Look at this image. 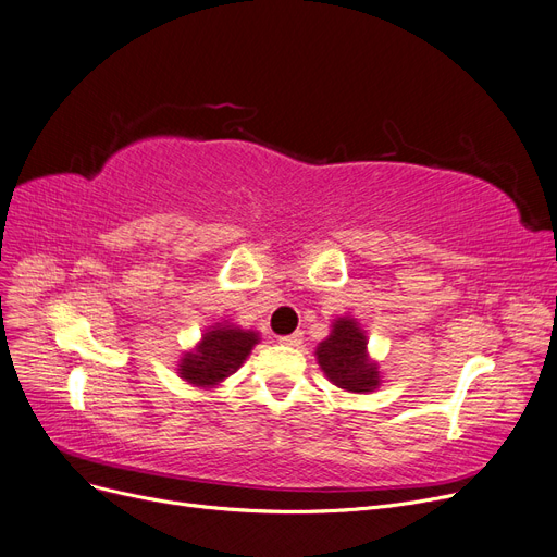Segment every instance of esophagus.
<instances>
[{"instance_id":"esophagus-1","label":"esophagus","mask_w":557,"mask_h":557,"mask_svg":"<svg viewBox=\"0 0 557 557\" xmlns=\"http://www.w3.org/2000/svg\"><path fill=\"white\" fill-rule=\"evenodd\" d=\"M301 341H304V333L301 331H295V333H290V336H281L278 338V343L287 345V347H299Z\"/></svg>"}]
</instances>
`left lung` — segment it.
Instances as JSON below:
<instances>
[{
	"mask_svg": "<svg viewBox=\"0 0 557 557\" xmlns=\"http://www.w3.org/2000/svg\"><path fill=\"white\" fill-rule=\"evenodd\" d=\"M366 336L354 320L333 322L331 336L318 347V363L329 382L351 393H370L380 386V372L368 361Z\"/></svg>",
	"mask_w": 557,
	"mask_h": 557,
	"instance_id": "8db88e82",
	"label": "left lung"
}]
</instances>
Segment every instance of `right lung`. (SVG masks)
Returning <instances> with one entry per match:
<instances>
[{
  "mask_svg": "<svg viewBox=\"0 0 557 557\" xmlns=\"http://www.w3.org/2000/svg\"><path fill=\"white\" fill-rule=\"evenodd\" d=\"M258 343V333L237 326H214L203 336V343L194 354H187L181 363V376L196 386H214L231 376L251 347Z\"/></svg>",
  "mask_w": 557,
  "mask_h": 557,
  "instance_id": "1",
  "label": "right lung"
}]
</instances>
